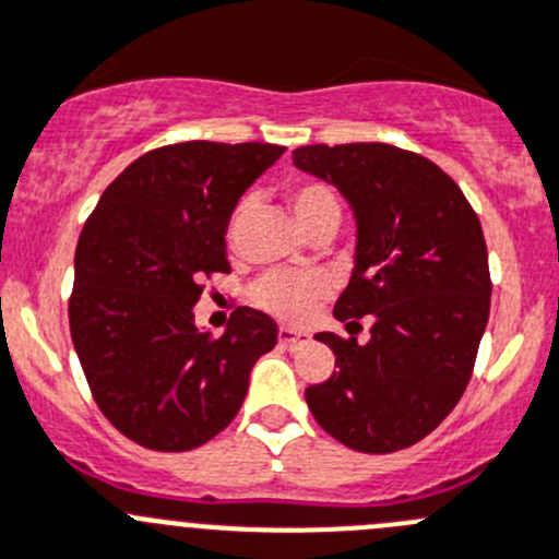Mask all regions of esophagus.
I'll list each match as a JSON object with an SVG mask.
<instances>
[{
    "label": "esophagus",
    "mask_w": 559,
    "mask_h": 559,
    "mask_svg": "<svg viewBox=\"0 0 559 559\" xmlns=\"http://www.w3.org/2000/svg\"><path fill=\"white\" fill-rule=\"evenodd\" d=\"M311 338L308 333H300V330H292V328H278V341L284 346H297V344H306Z\"/></svg>",
    "instance_id": "34e87169"
}]
</instances>
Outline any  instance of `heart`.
I'll list each match as a JSON object with an SVG mask.
<instances>
[{
  "instance_id": "b5f03b06",
  "label": "heart",
  "mask_w": 559,
  "mask_h": 559,
  "mask_svg": "<svg viewBox=\"0 0 559 559\" xmlns=\"http://www.w3.org/2000/svg\"><path fill=\"white\" fill-rule=\"evenodd\" d=\"M286 199L292 204V213L300 221V226H311L330 210H338V199L328 186L313 180H295L286 186ZM328 281L319 273H270L253 289L259 306L264 311L275 313L281 319H302L311 311L313 302L324 295Z\"/></svg>"
}]
</instances>
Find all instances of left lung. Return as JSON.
<instances>
[{
	"instance_id": "left-lung-1",
	"label": "left lung",
	"mask_w": 559,
	"mask_h": 559,
	"mask_svg": "<svg viewBox=\"0 0 559 559\" xmlns=\"http://www.w3.org/2000/svg\"><path fill=\"white\" fill-rule=\"evenodd\" d=\"M292 160L341 191L357 224L355 270L335 302L352 338L317 333L335 355L306 401L317 424L360 453H393L459 404L489 322L484 229L437 164L393 144H311ZM372 319L357 345L356 319Z\"/></svg>"
}]
</instances>
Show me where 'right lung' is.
<instances>
[{"label": "right lung", "instance_id": "add662e5", "mask_svg": "<svg viewBox=\"0 0 559 559\" xmlns=\"http://www.w3.org/2000/svg\"><path fill=\"white\" fill-rule=\"evenodd\" d=\"M278 144L182 142L128 166L75 246L70 335L103 415L150 451L180 453L226 429L251 368L278 341L273 319L237 308L221 335L197 328L204 275L229 273L226 229Z\"/></svg>", "mask_w": 559, "mask_h": 559}]
</instances>
